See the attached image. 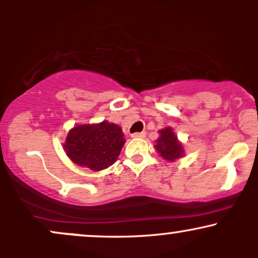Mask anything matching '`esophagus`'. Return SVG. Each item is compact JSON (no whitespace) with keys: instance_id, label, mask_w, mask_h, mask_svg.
I'll return each instance as SVG.
<instances>
[{"instance_id":"esophagus-1","label":"esophagus","mask_w":258,"mask_h":258,"mask_svg":"<svg viewBox=\"0 0 258 258\" xmlns=\"http://www.w3.org/2000/svg\"><path fill=\"white\" fill-rule=\"evenodd\" d=\"M144 137H146V132H137L132 135V138H144Z\"/></svg>"}]
</instances>
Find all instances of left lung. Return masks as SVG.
<instances>
[{
  "label": "left lung",
  "mask_w": 258,
  "mask_h": 258,
  "mask_svg": "<svg viewBox=\"0 0 258 258\" xmlns=\"http://www.w3.org/2000/svg\"><path fill=\"white\" fill-rule=\"evenodd\" d=\"M155 150L162 159L168 162L184 156V147L174 133L172 127H166L159 131V138L155 141Z\"/></svg>",
  "instance_id": "left-lung-1"
}]
</instances>
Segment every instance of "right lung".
<instances>
[{
	"mask_svg": "<svg viewBox=\"0 0 258 258\" xmlns=\"http://www.w3.org/2000/svg\"><path fill=\"white\" fill-rule=\"evenodd\" d=\"M125 142L122 128L104 120L74 126L68 132L63 149L74 164L102 171L116 161Z\"/></svg>",
	"mask_w": 258,
	"mask_h": 258,
	"instance_id": "obj_1",
	"label": "right lung"
}]
</instances>
